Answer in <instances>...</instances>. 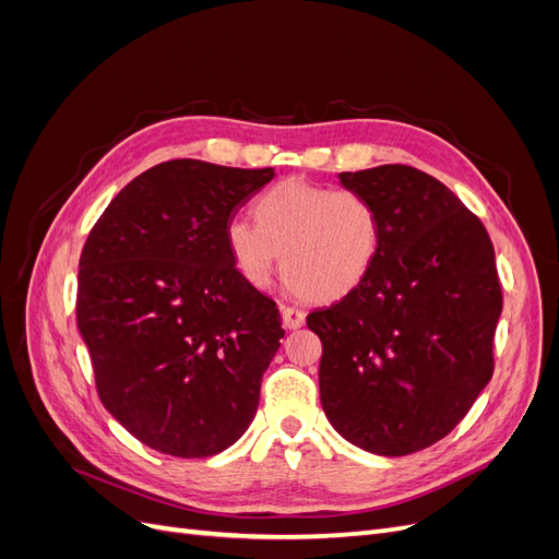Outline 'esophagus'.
I'll return each instance as SVG.
<instances>
[{
	"mask_svg": "<svg viewBox=\"0 0 559 559\" xmlns=\"http://www.w3.org/2000/svg\"><path fill=\"white\" fill-rule=\"evenodd\" d=\"M282 319H284V326L286 329H300L306 324V312L292 308V306H282Z\"/></svg>",
	"mask_w": 559,
	"mask_h": 559,
	"instance_id": "34e87169",
	"label": "esophagus"
}]
</instances>
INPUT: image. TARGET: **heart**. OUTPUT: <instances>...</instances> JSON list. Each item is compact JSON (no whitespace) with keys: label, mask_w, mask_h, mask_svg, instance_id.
<instances>
[{"label":"heart","mask_w":559,"mask_h":559,"mask_svg":"<svg viewBox=\"0 0 559 559\" xmlns=\"http://www.w3.org/2000/svg\"><path fill=\"white\" fill-rule=\"evenodd\" d=\"M257 222L235 218L226 242L242 275L259 286L270 282L282 259L292 292L331 302L357 292L378 261L380 214L357 191L282 181L257 202Z\"/></svg>","instance_id":"1"}]
</instances>
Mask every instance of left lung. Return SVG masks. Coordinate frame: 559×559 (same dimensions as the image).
<instances>
[{
  "label": "left lung",
  "mask_w": 559,
  "mask_h": 559,
  "mask_svg": "<svg viewBox=\"0 0 559 559\" xmlns=\"http://www.w3.org/2000/svg\"><path fill=\"white\" fill-rule=\"evenodd\" d=\"M373 202L382 242L368 280L308 314L319 396L335 431L384 456L445 438L495 373L501 284L480 218L411 165L341 173Z\"/></svg>",
  "instance_id": "8db88e82"
}]
</instances>
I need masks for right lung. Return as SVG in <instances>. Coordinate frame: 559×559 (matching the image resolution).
Instances as JSON below:
<instances>
[{"instance_id": "1", "label": "right lung", "mask_w": 559, "mask_h": 559, "mask_svg": "<svg viewBox=\"0 0 559 559\" xmlns=\"http://www.w3.org/2000/svg\"><path fill=\"white\" fill-rule=\"evenodd\" d=\"M273 177L160 163L109 202L83 245L76 324L97 396L163 454L212 456L257 415L284 329L277 302L235 267L226 228Z\"/></svg>"}]
</instances>
